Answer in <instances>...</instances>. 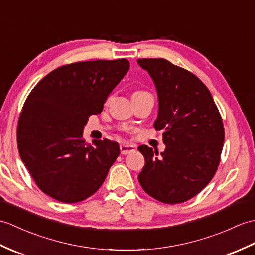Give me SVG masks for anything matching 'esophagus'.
Instances as JSON below:
<instances>
[{"mask_svg":"<svg viewBox=\"0 0 255 255\" xmlns=\"http://www.w3.org/2000/svg\"><path fill=\"white\" fill-rule=\"evenodd\" d=\"M120 149H121L122 154L126 155V154H129V153H131V152L134 151V146L131 145V144H129V143H123V144H121Z\"/></svg>","mask_w":255,"mask_h":255,"instance_id":"obj_1","label":"esophagus"}]
</instances>
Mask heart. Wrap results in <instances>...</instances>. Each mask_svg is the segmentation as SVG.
I'll use <instances>...</instances> for the list:
<instances>
[{
  "mask_svg": "<svg viewBox=\"0 0 255 255\" xmlns=\"http://www.w3.org/2000/svg\"><path fill=\"white\" fill-rule=\"evenodd\" d=\"M134 93H147V92H144V91H137V92H134Z\"/></svg>",
  "mask_w": 255,
  "mask_h": 255,
  "instance_id": "b5f03b06",
  "label": "heart"
}]
</instances>
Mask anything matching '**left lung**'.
I'll use <instances>...</instances> for the list:
<instances>
[{
  "instance_id": "1",
  "label": "left lung",
  "mask_w": 255,
  "mask_h": 255,
  "mask_svg": "<svg viewBox=\"0 0 255 255\" xmlns=\"http://www.w3.org/2000/svg\"><path fill=\"white\" fill-rule=\"evenodd\" d=\"M158 96L155 130H163L166 149L158 156L147 145L138 150L145 164L138 179L152 198L178 204L195 197L214 177L225 131L220 111L206 86L189 70L165 58H140Z\"/></svg>"
}]
</instances>
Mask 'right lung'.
Segmentation results:
<instances>
[{
  "mask_svg": "<svg viewBox=\"0 0 255 255\" xmlns=\"http://www.w3.org/2000/svg\"><path fill=\"white\" fill-rule=\"evenodd\" d=\"M129 69L126 58L77 62L58 67L29 93L17 126L21 161L35 185L65 203L84 201L102 186L120 155L116 142L84 139L88 118Z\"/></svg>",
  "mask_w": 255,
  "mask_h": 255,
  "instance_id": "right-lung-1",
  "label": "right lung"
}]
</instances>
